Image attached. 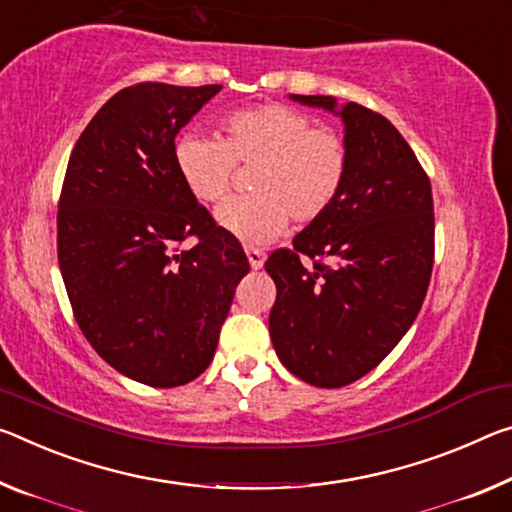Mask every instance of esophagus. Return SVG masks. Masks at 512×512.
<instances>
[{"label": "esophagus", "mask_w": 512, "mask_h": 512, "mask_svg": "<svg viewBox=\"0 0 512 512\" xmlns=\"http://www.w3.org/2000/svg\"><path fill=\"white\" fill-rule=\"evenodd\" d=\"M246 255H248V262H250V266H253L255 271H257V269H262V266H264V259H266V255L262 253V250H257V248H246Z\"/></svg>", "instance_id": "1"}]
</instances>
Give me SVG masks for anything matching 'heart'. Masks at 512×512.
<instances>
[{
  "label": "heart",
  "instance_id": "heart-1",
  "mask_svg": "<svg viewBox=\"0 0 512 512\" xmlns=\"http://www.w3.org/2000/svg\"><path fill=\"white\" fill-rule=\"evenodd\" d=\"M223 136L186 134L175 143V166L200 202L223 200L239 168H255L253 196L227 200L218 223L243 243H269L285 232L289 216L307 225L342 196L351 150L330 127L285 104H262L223 120Z\"/></svg>",
  "mask_w": 512,
  "mask_h": 512
}]
</instances>
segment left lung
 Masks as SVG:
<instances>
[{
	"label": "left lung",
	"mask_w": 512,
	"mask_h": 512,
	"mask_svg": "<svg viewBox=\"0 0 512 512\" xmlns=\"http://www.w3.org/2000/svg\"><path fill=\"white\" fill-rule=\"evenodd\" d=\"M344 120L351 170L319 221L264 269L278 296L269 316L280 362L305 383L344 387L376 369L424 303L435 259L433 191L385 116L330 95H291Z\"/></svg>",
	"instance_id": "1"
}]
</instances>
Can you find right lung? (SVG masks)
<instances>
[{
	"label": "right lung",
	"instance_id": "add662e5",
	"mask_svg": "<svg viewBox=\"0 0 512 512\" xmlns=\"http://www.w3.org/2000/svg\"><path fill=\"white\" fill-rule=\"evenodd\" d=\"M221 84L127 86L75 143L56 214L72 314L97 355L150 387L198 378L250 271L232 232L191 196L175 136ZM193 236L197 246L180 251Z\"/></svg>",
	"mask_w": 512,
	"mask_h": 512
}]
</instances>
